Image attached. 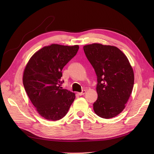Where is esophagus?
I'll list each match as a JSON object with an SVG mask.
<instances>
[{
    "label": "esophagus",
    "instance_id": "obj_1",
    "mask_svg": "<svg viewBox=\"0 0 154 154\" xmlns=\"http://www.w3.org/2000/svg\"><path fill=\"white\" fill-rule=\"evenodd\" d=\"M85 94V91H82L81 92H79V93H78V94H79V95H80V96L84 95Z\"/></svg>",
    "mask_w": 154,
    "mask_h": 154
}]
</instances>
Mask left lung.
I'll use <instances>...</instances> for the list:
<instances>
[{
	"mask_svg": "<svg viewBox=\"0 0 154 154\" xmlns=\"http://www.w3.org/2000/svg\"><path fill=\"white\" fill-rule=\"evenodd\" d=\"M84 51L97 79L98 98L93 104L94 110L100 117H114L124 109L132 93L133 69L127 57L116 47L93 44L85 45Z\"/></svg>",
	"mask_w": 154,
	"mask_h": 154,
	"instance_id": "8db88e82",
	"label": "left lung"
}]
</instances>
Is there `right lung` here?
<instances>
[{
  "label": "right lung",
  "instance_id": "obj_1",
  "mask_svg": "<svg viewBox=\"0 0 154 154\" xmlns=\"http://www.w3.org/2000/svg\"><path fill=\"white\" fill-rule=\"evenodd\" d=\"M79 45L52 44L35 52L24 70L23 84L38 114L49 120L67 114L75 95L62 88L63 67L77 54Z\"/></svg>",
  "mask_w": 154,
  "mask_h": 154
}]
</instances>
